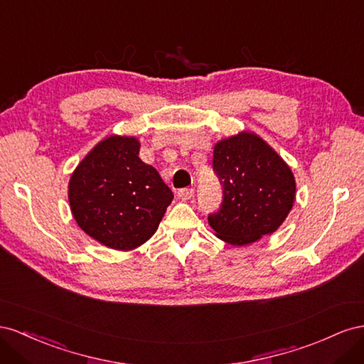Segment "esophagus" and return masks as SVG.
Here are the masks:
<instances>
[{
	"label": "esophagus",
	"mask_w": 364,
	"mask_h": 364,
	"mask_svg": "<svg viewBox=\"0 0 364 364\" xmlns=\"http://www.w3.org/2000/svg\"><path fill=\"white\" fill-rule=\"evenodd\" d=\"M193 195H195L193 189H180V191H178V198H180L181 201H188V200L193 198Z\"/></svg>",
	"instance_id": "esophagus-1"
}]
</instances>
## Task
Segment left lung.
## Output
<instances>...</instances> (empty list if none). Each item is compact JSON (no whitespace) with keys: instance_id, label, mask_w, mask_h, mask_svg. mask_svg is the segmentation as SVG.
Masks as SVG:
<instances>
[{"instance_id":"1","label":"left lung","mask_w":364,"mask_h":364,"mask_svg":"<svg viewBox=\"0 0 364 364\" xmlns=\"http://www.w3.org/2000/svg\"><path fill=\"white\" fill-rule=\"evenodd\" d=\"M213 171L223 184L220 209L209 215L216 236L247 245L277 230L291 210L296 181L285 161L255 134L220 141Z\"/></svg>"}]
</instances>
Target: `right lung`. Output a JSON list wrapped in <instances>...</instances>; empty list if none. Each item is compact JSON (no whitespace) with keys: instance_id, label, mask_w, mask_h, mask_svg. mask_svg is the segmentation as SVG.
<instances>
[{"instance_id":"add662e5","label":"right lung","mask_w":364,"mask_h":364,"mask_svg":"<svg viewBox=\"0 0 364 364\" xmlns=\"http://www.w3.org/2000/svg\"><path fill=\"white\" fill-rule=\"evenodd\" d=\"M132 137L100 141L73 172L68 200L79 227L103 245L131 250L157 230L173 200Z\"/></svg>"}]
</instances>
